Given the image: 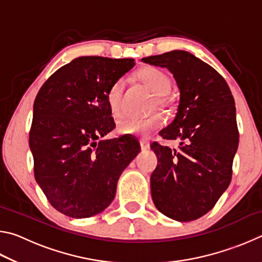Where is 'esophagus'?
I'll use <instances>...</instances> for the list:
<instances>
[{
    "label": "esophagus",
    "instance_id": "1",
    "mask_svg": "<svg viewBox=\"0 0 262 262\" xmlns=\"http://www.w3.org/2000/svg\"><path fill=\"white\" fill-rule=\"evenodd\" d=\"M140 145H141V149L143 150V151H144V150H148L150 148L149 142L148 141H144V140H141L140 141Z\"/></svg>",
    "mask_w": 262,
    "mask_h": 262
}]
</instances>
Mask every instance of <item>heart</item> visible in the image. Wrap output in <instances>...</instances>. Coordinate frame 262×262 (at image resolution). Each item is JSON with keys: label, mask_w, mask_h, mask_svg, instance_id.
I'll return each instance as SVG.
<instances>
[{"label": "heart", "mask_w": 262, "mask_h": 262, "mask_svg": "<svg viewBox=\"0 0 262 262\" xmlns=\"http://www.w3.org/2000/svg\"><path fill=\"white\" fill-rule=\"evenodd\" d=\"M137 78L154 94L151 101V111L162 108L171 111L173 108L174 101L170 94L171 79L161 69L147 67L137 73ZM125 90V83L122 79H118L110 86L106 94V100L111 113L115 117L122 114V97ZM164 125V118L161 113H154L143 119L123 118L118 123V132L122 135H137L148 137Z\"/></svg>", "instance_id": "b5f03b06"}]
</instances>
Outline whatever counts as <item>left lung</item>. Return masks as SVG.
Masks as SVG:
<instances>
[{
  "label": "left lung",
  "mask_w": 262,
  "mask_h": 262,
  "mask_svg": "<svg viewBox=\"0 0 262 262\" xmlns=\"http://www.w3.org/2000/svg\"><path fill=\"white\" fill-rule=\"evenodd\" d=\"M142 61L167 68L180 91L174 120L159 132L164 140H179V149L151 144L158 158L150 178L152 201L172 220H198L214 208L232 178L239 142L234 99L222 75L188 52Z\"/></svg>",
  "instance_id": "left-lung-1"
}]
</instances>
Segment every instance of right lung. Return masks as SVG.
Segmentation results:
<instances>
[{
	"instance_id": "right-lung-1",
	"label": "right lung",
	"mask_w": 262,
	"mask_h": 262,
	"mask_svg": "<svg viewBox=\"0 0 262 262\" xmlns=\"http://www.w3.org/2000/svg\"><path fill=\"white\" fill-rule=\"evenodd\" d=\"M134 66V59L77 57L35 97L29 134L34 178L66 216L84 219L107 208L119 177L140 152L132 136L99 141L115 127L107 90Z\"/></svg>"
}]
</instances>
